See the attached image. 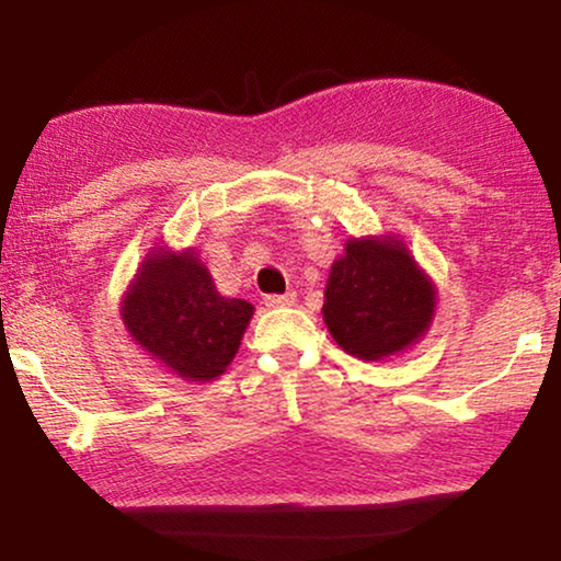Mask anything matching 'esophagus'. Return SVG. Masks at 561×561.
Segmentation results:
<instances>
[{
    "label": "esophagus",
    "mask_w": 561,
    "mask_h": 561,
    "mask_svg": "<svg viewBox=\"0 0 561 561\" xmlns=\"http://www.w3.org/2000/svg\"><path fill=\"white\" fill-rule=\"evenodd\" d=\"M263 304L267 306V309H283V306H294L296 304V294L294 290H288V294H283V296H265L263 298Z\"/></svg>",
    "instance_id": "1"
}]
</instances>
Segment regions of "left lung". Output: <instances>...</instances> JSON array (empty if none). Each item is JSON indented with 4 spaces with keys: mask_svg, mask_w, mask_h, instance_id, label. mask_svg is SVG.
I'll return each instance as SVG.
<instances>
[{
    "mask_svg": "<svg viewBox=\"0 0 561 561\" xmlns=\"http://www.w3.org/2000/svg\"><path fill=\"white\" fill-rule=\"evenodd\" d=\"M436 311V286L398 234L350 237L324 288V324L352 357L386 359L419 344Z\"/></svg>",
    "mask_w": 561,
    "mask_h": 561,
    "instance_id": "8db88e82",
    "label": "left lung"
}]
</instances>
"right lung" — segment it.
I'll list each match as a JSON object with an SVG mask.
<instances>
[{"label":"right lung","mask_w":561,"mask_h":561,"mask_svg":"<svg viewBox=\"0 0 561 561\" xmlns=\"http://www.w3.org/2000/svg\"><path fill=\"white\" fill-rule=\"evenodd\" d=\"M255 306L221 296L194 248L156 244L122 296L127 334L150 359L191 382L217 380L240 350Z\"/></svg>","instance_id":"obj_1"}]
</instances>
